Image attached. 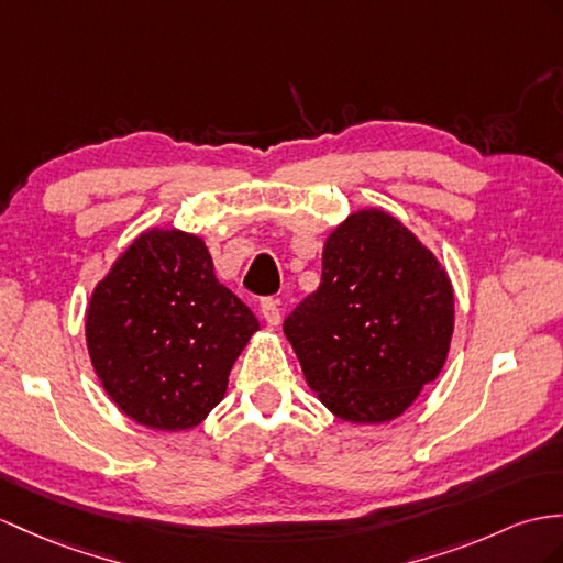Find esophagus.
Here are the masks:
<instances>
[{"label": "esophagus", "instance_id": "esophagus-1", "mask_svg": "<svg viewBox=\"0 0 563 563\" xmlns=\"http://www.w3.org/2000/svg\"><path fill=\"white\" fill-rule=\"evenodd\" d=\"M260 312H263V318L269 327H277L279 320H282V308H279V300L277 298H263L260 300Z\"/></svg>", "mask_w": 563, "mask_h": 563}]
</instances>
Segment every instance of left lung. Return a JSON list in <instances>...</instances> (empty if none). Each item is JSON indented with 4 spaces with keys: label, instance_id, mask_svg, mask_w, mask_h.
<instances>
[{
    "label": "left lung",
    "instance_id": "left-lung-1",
    "mask_svg": "<svg viewBox=\"0 0 563 563\" xmlns=\"http://www.w3.org/2000/svg\"><path fill=\"white\" fill-rule=\"evenodd\" d=\"M454 291L437 257L382 210L329 234L322 282L284 320L312 391L349 422L401 416L444 367Z\"/></svg>",
    "mask_w": 563,
    "mask_h": 563
}]
</instances>
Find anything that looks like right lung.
I'll return each mask as SVG.
<instances>
[{
	"instance_id": "obj_1",
	"label": "right lung",
	"mask_w": 563,
	"mask_h": 563,
	"mask_svg": "<svg viewBox=\"0 0 563 563\" xmlns=\"http://www.w3.org/2000/svg\"><path fill=\"white\" fill-rule=\"evenodd\" d=\"M257 327L214 277L202 239L150 229L95 286L86 339L109 399L145 428L174 432L196 428L224 399Z\"/></svg>"
}]
</instances>
